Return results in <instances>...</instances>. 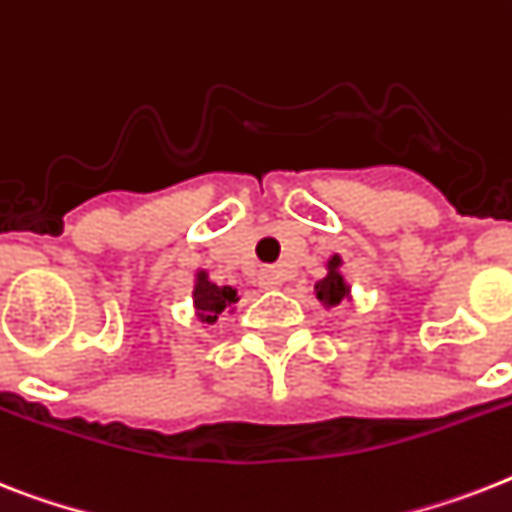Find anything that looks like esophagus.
Masks as SVG:
<instances>
[{"label": "esophagus", "instance_id": "1", "mask_svg": "<svg viewBox=\"0 0 512 512\" xmlns=\"http://www.w3.org/2000/svg\"><path fill=\"white\" fill-rule=\"evenodd\" d=\"M260 281H263L265 289H278V286H281V273H278L276 268H263Z\"/></svg>", "mask_w": 512, "mask_h": 512}]
</instances>
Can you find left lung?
Returning <instances> with one entry per match:
<instances>
[{
	"instance_id": "left-lung-1",
	"label": "left lung",
	"mask_w": 512,
	"mask_h": 512,
	"mask_svg": "<svg viewBox=\"0 0 512 512\" xmlns=\"http://www.w3.org/2000/svg\"><path fill=\"white\" fill-rule=\"evenodd\" d=\"M339 265H342V257L334 255L328 260V273L326 278H321L318 284H315V297L321 299L326 307H334L339 305L344 297H347V284H344L342 273H339Z\"/></svg>"
}]
</instances>
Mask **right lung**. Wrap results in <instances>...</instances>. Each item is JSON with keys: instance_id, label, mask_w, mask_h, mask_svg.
Returning <instances> with one entry per match:
<instances>
[{"instance_id": "add662e5", "label": "right lung", "mask_w": 512, "mask_h": 512, "mask_svg": "<svg viewBox=\"0 0 512 512\" xmlns=\"http://www.w3.org/2000/svg\"><path fill=\"white\" fill-rule=\"evenodd\" d=\"M234 286H218L207 278L205 270L197 273V284H194V307H197L199 318L205 323L218 321L220 313H226L228 307L236 302Z\"/></svg>"}]
</instances>
